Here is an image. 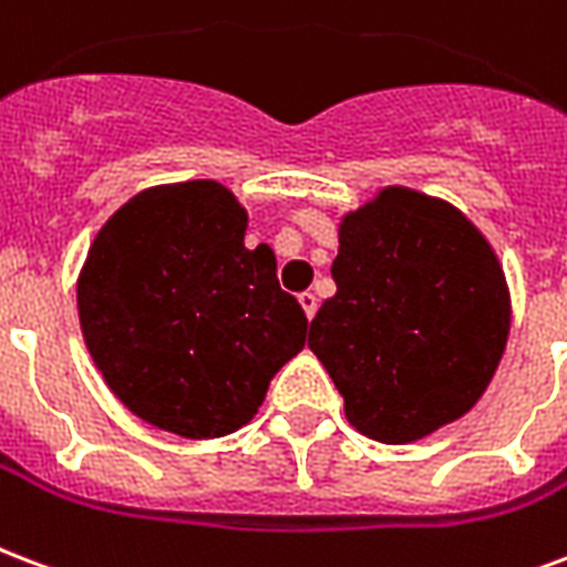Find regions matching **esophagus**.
Returning <instances> with one entry per match:
<instances>
[{
  "instance_id": "esophagus-1",
  "label": "esophagus",
  "mask_w": 567,
  "mask_h": 567,
  "mask_svg": "<svg viewBox=\"0 0 567 567\" xmlns=\"http://www.w3.org/2000/svg\"><path fill=\"white\" fill-rule=\"evenodd\" d=\"M297 300H300V306H302V312H306V318L312 321L315 312H318V297H315L312 291H302L300 297H297Z\"/></svg>"
}]
</instances>
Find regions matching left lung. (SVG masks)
Wrapping results in <instances>:
<instances>
[{
	"label": "left lung",
	"mask_w": 567,
	"mask_h": 567,
	"mask_svg": "<svg viewBox=\"0 0 567 567\" xmlns=\"http://www.w3.org/2000/svg\"><path fill=\"white\" fill-rule=\"evenodd\" d=\"M336 293L309 348L378 443H413L475 408L503 360L512 297L499 258L455 205L386 187L341 216Z\"/></svg>",
	"instance_id": "1"
}]
</instances>
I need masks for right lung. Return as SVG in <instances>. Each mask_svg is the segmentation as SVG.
<instances>
[{
	"mask_svg": "<svg viewBox=\"0 0 567 567\" xmlns=\"http://www.w3.org/2000/svg\"><path fill=\"white\" fill-rule=\"evenodd\" d=\"M246 210L216 181L142 189L97 231L76 279L85 348L115 399L187 440L226 437L306 344V312Z\"/></svg>",
	"mask_w": 567,
	"mask_h": 567,
	"instance_id": "1",
	"label": "right lung"
}]
</instances>
